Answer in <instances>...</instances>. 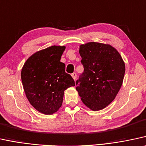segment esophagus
<instances>
[{
	"mask_svg": "<svg viewBox=\"0 0 146 146\" xmlns=\"http://www.w3.org/2000/svg\"><path fill=\"white\" fill-rule=\"evenodd\" d=\"M71 76H72V77H73V79H74V80H75V79H76V78H77V74L75 73H72Z\"/></svg>",
	"mask_w": 146,
	"mask_h": 146,
	"instance_id": "obj_1",
	"label": "esophagus"
}]
</instances>
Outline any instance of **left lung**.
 Listing matches in <instances>:
<instances>
[{
	"label": "left lung",
	"mask_w": 146,
	"mask_h": 146,
	"mask_svg": "<svg viewBox=\"0 0 146 146\" xmlns=\"http://www.w3.org/2000/svg\"><path fill=\"white\" fill-rule=\"evenodd\" d=\"M84 73L76 81L83 103L94 111L110 104L122 86L125 65L117 50L109 44L89 42L79 48Z\"/></svg>",
	"instance_id": "8db88e82"
}]
</instances>
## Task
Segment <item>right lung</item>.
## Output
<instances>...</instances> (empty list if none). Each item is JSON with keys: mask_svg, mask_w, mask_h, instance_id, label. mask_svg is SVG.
I'll return each instance as SVG.
<instances>
[{"mask_svg": "<svg viewBox=\"0 0 146 146\" xmlns=\"http://www.w3.org/2000/svg\"><path fill=\"white\" fill-rule=\"evenodd\" d=\"M65 46H52L34 53L21 70L24 92L35 109L44 114L56 112L61 106L64 91L75 86L72 77L65 72L60 58Z\"/></svg>", "mask_w": 146, "mask_h": 146, "instance_id": "obj_1", "label": "right lung"}]
</instances>
